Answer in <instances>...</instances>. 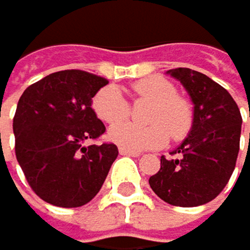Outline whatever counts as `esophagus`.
Segmentation results:
<instances>
[{"label": "esophagus", "instance_id": "obj_1", "mask_svg": "<svg viewBox=\"0 0 250 250\" xmlns=\"http://www.w3.org/2000/svg\"><path fill=\"white\" fill-rule=\"evenodd\" d=\"M119 153L124 155V156H141L139 152H134V150L125 148V147H119Z\"/></svg>", "mask_w": 250, "mask_h": 250}]
</instances>
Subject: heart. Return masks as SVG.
Here are the masks:
<instances>
[{"mask_svg": "<svg viewBox=\"0 0 250 250\" xmlns=\"http://www.w3.org/2000/svg\"><path fill=\"white\" fill-rule=\"evenodd\" d=\"M133 94L141 102L152 106L147 111L146 126L130 122H117L128 117L130 104L117 86H106L92 98L95 116L104 124L116 123L108 131L112 142L130 150L156 148L167 142L169 134L174 141L183 139L192 126V108L183 97L177 95V87L161 76H150L133 84Z\"/></svg>", "mask_w": 250, "mask_h": 250, "instance_id": "1", "label": "heart"}]
</instances>
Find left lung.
<instances>
[{
  "label": "left lung",
  "mask_w": 250,
  "mask_h": 250,
  "mask_svg": "<svg viewBox=\"0 0 250 250\" xmlns=\"http://www.w3.org/2000/svg\"><path fill=\"white\" fill-rule=\"evenodd\" d=\"M167 73L189 94L194 119L188 138L170 153L172 158L161 156V167L148 183L170 205L199 207L218 197L233 174L241 112L232 95L207 75L182 67Z\"/></svg>",
  "instance_id": "1"
}]
</instances>
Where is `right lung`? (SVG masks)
<instances>
[{
  "label": "right lung",
  "instance_id": "obj_1",
  "mask_svg": "<svg viewBox=\"0 0 250 250\" xmlns=\"http://www.w3.org/2000/svg\"><path fill=\"white\" fill-rule=\"evenodd\" d=\"M106 84L94 73L62 70L31 84L18 100L17 161L32 191L51 205H86L119 155L114 144L86 146L106 130L92 109V98Z\"/></svg>",
  "mask_w": 250,
  "mask_h": 250
}]
</instances>
